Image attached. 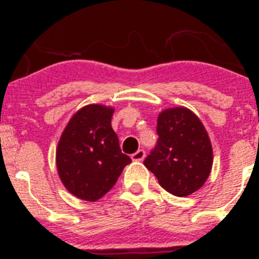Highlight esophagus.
Segmentation results:
<instances>
[{
    "instance_id": "34e87169",
    "label": "esophagus",
    "mask_w": 259,
    "mask_h": 259,
    "mask_svg": "<svg viewBox=\"0 0 259 259\" xmlns=\"http://www.w3.org/2000/svg\"><path fill=\"white\" fill-rule=\"evenodd\" d=\"M131 158H132V161H135V162L143 161L144 158H145V150H143V149L137 150L136 153H134V154L131 155Z\"/></svg>"
}]
</instances>
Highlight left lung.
I'll list each match as a JSON object with an SVG mask.
<instances>
[{
	"label": "left lung",
	"instance_id": "obj_1",
	"mask_svg": "<svg viewBox=\"0 0 259 259\" xmlns=\"http://www.w3.org/2000/svg\"><path fill=\"white\" fill-rule=\"evenodd\" d=\"M158 141L144 164L163 189L184 197L200 189L212 167L209 135L187 107H171L158 115Z\"/></svg>",
	"mask_w": 259,
	"mask_h": 259
}]
</instances>
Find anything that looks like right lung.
Listing matches in <instances>:
<instances>
[{
	"label": "right lung",
	"mask_w": 259,
	"mask_h": 259,
	"mask_svg": "<svg viewBox=\"0 0 259 259\" xmlns=\"http://www.w3.org/2000/svg\"><path fill=\"white\" fill-rule=\"evenodd\" d=\"M113 114V107L87 105L72 115L59 139L56 163L61 182L84 201L104 197L131 163L111 127Z\"/></svg>",
	"instance_id": "right-lung-1"
}]
</instances>
